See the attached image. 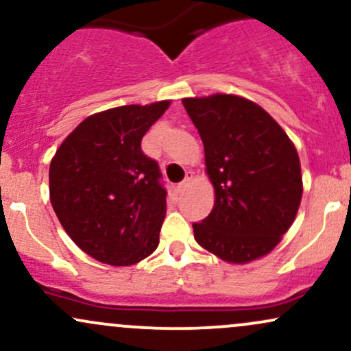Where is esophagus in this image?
Here are the masks:
<instances>
[{
	"label": "esophagus",
	"instance_id": "esophagus-1",
	"mask_svg": "<svg viewBox=\"0 0 351 351\" xmlns=\"http://www.w3.org/2000/svg\"><path fill=\"white\" fill-rule=\"evenodd\" d=\"M191 180H193V176H191V173H189V175H186V178L181 181V183H178V186H176L178 188V193H183L184 189L188 188V184L191 183Z\"/></svg>",
	"mask_w": 351,
	"mask_h": 351
}]
</instances>
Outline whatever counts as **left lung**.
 <instances>
[{"label":"left lung","mask_w":351,"mask_h":351,"mask_svg":"<svg viewBox=\"0 0 351 351\" xmlns=\"http://www.w3.org/2000/svg\"><path fill=\"white\" fill-rule=\"evenodd\" d=\"M204 145L216 201L193 223L201 247L232 264L269 254L289 231L302 199L300 160L263 107L237 95L183 99Z\"/></svg>","instance_id":"obj_1"}]
</instances>
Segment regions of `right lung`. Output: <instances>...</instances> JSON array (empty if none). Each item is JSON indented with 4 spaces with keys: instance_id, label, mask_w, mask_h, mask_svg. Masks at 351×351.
I'll list each match as a JSON object with an SVG mask.
<instances>
[{
    "instance_id": "1",
    "label": "right lung",
    "mask_w": 351,
    "mask_h": 351,
    "mask_svg": "<svg viewBox=\"0 0 351 351\" xmlns=\"http://www.w3.org/2000/svg\"><path fill=\"white\" fill-rule=\"evenodd\" d=\"M170 100L87 117L49 167L51 204L71 239L94 259L132 265L158 247L167 189L142 138Z\"/></svg>"
}]
</instances>
